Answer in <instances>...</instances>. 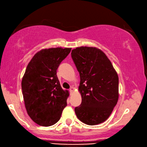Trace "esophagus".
<instances>
[{"mask_svg":"<svg viewBox=\"0 0 147 147\" xmlns=\"http://www.w3.org/2000/svg\"><path fill=\"white\" fill-rule=\"evenodd\" d=\"M69 91H70V92H72L74 91V88L73 87H71V88H70V90H69Z\"/></svg>","mask_w":147,"mask_h":147,"instance_id":"obj_1","label":"esophagus"}]
</instances>
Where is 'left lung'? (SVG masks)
I'll return each mask as SVG.
<instances>
[{
    "instance_id": "1",
    "label": "left lung",
    "mask_w": 147,
    "mask_h": 147,
    "mask_svg": "<svg viewBox=\"0 0 147 147\" xmlns=\"http://www.w3.org/2000/svg\"><path fill=\"white\" fill-rule=\"evenodd\" d=\"M71 55L80 77L78 91L82 104L75 107V114L88 125L103 123L109 118L118 100L117 71L98 48L77 47Z\"/></svg>"
}]
</instances>
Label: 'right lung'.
<instances>
[{
	"label": "right lung",
	"instance_id": "1",
	"mask_svg": "<svg viewBox=\"0 0 147 147\" xmlns=\"http://www.w3.org/2000/svg\"><path fill=\"white\" fill-rule=\"evenodd\" d=\"M71 49L43 48L35 53L26 67L21 82L25 107L40 126L56 123L67 106L69 92L61 88L56 70Z\"/></svg>",
	"mask_w": 147,
	"mask_h": 147
}]
</instances>
